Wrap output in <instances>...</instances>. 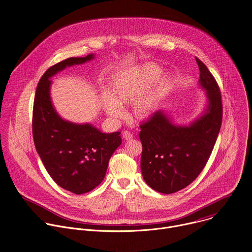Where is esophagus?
<instances>
[{
  "mask_svg": "<svg viewBox=\"0 0 252 252\" xmlns=\"http://www.w3.org/2000/svg\"><path fill=\"white\" fill-rule=\"evenodd\" d=\"M132 137H133L132 133H130V132H129V131H127V130L124 131V133H123V138H124V139H126V140H129V139H131Z\"/></svg>",
  "mask_w": 252,
  "mask_h": 252,
  "instance_id": "34e87169",
  "label": "esophagus"
}]
</instances>
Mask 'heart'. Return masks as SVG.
<instances>
[{
    "label": "heart",
    "instance_id": "b5f03b06",
    "mask_svg": "<svg viewBox=\"0 0 252 252\" xmlns=\"http://www.w3.org/2000/svg\"><path fill=\"white\" fill-rule=\"evenodd\" d=\"M159 73L160 68L152 63L125 71L114 82L111 96L103 97L102 104L105 113L113 119H120L123 117L122 106L135 100L128 118L134 122L149 118L159 100L168 93L171 85V77L168 74L160 76L156 81ZM154 81L155 84L153 85ZM151 85L152 88L143 95Z\"/></svg>",
    "mask_w": 252,
    "mask_h": 252
}]
</instances>
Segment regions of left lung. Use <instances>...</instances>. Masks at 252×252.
Returning <instances> with one entry per match:
<instances>
[{
	"label": "left lung",
	"mask_w": 252,
	"mask_h": 252,
	"mask_svg": "<svg viewBox=\"0 0 252 252\" xmlns=\"http://www.w3.org/2000/svg\"><path fill=\"white\" fill-rule=\"evenodd\" d=\"M195 61L200 71L198 83L207 97L204 113L189 126H177L159 110L140 125L143 179L153 189L164 194L187 188L198 176L221 126L220 90L206 65L197 58Z\"/></svg>",
	"instance_id": "obj_1"
}]
</instances>
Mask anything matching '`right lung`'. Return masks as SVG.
<instances>
[{
  "label": "right lung",
  "instance_id": "obj_1",
  "mask_svg": "<svg viewBox=\"0 0 252 252\" xmlns=\"http://www.w3.org/2000/svg\"><path fill=\"white\" fill-rule=\"evenodd\" d=\"M94 58H68L50 68L41 78L32 109V137L47 171L65 190L82 194L93 190L104 178L109 160L122 145L121 132L103 133L90 124H74L62 119L52 103L53 76L66 66Z\"/></svg>",
  "mask_w": 252,
  "mask_h": 252
}]
</instances>
